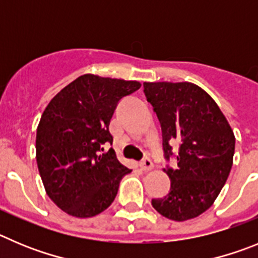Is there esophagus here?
<instances>
[{
  "instance_id": "obj_1",
  "label": "esophagus",
  "mask_w": 258,
  "mask_h": 258,
  "mask_svg": "<svg viewBox=\"0 0 258 258\" xmlns=\"http://www.w3.org/2000/svg\"><path fill=\"white\" fill-rule=\"evenodd\" d=\"M140 167L143 171H150L153 168V162L149 157H145L143 161L140 162Z\"/></svg>"
}]
</instances>
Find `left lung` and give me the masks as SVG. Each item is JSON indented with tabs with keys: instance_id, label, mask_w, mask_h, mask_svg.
I'll list each match as a JSON object with an SVG mask.
<instances>
[{
	"instance_id": "obj_1",
	"label": "left lung",
	"mask_w": 258,
	"mask_h": 258,
	"mask_svg": "<svg viewBox=\"0 0 258 258\" xmlns=\"http://www.w3.org/2000/svg\"><path fill=\"white\" fill-rule=\"evenodd\" d=\"M146 100L161 122L163 152L172 157L178 141L177 166H167L171 189L152 206L173 221H186L213 204L233 166L235 136L207 92L190 82H144Z\"/></svg>"
}]
</instances>
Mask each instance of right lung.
<instances>
[{
	"mask_svg": "<svg viewBox=\"0 0 258 258\" xmlns=\"http://www.w3.org/2000/svg\"><path fill=\"white\" fill-rule=\"evenodd\" d=\"M141 87L138 81L83 74L48 103L36 136V158L47 196L74 217H92L113 203L131 169L113 148L109 123L122 97Z\"/></svg>",
	"mask_w": 258,
	"mask_h": 258,
	"instance_id": "right-lung-1",
	"label": "right lung"
}]
</instances>
